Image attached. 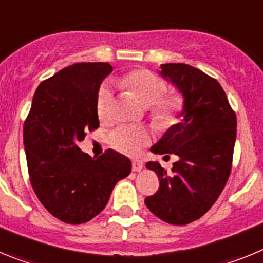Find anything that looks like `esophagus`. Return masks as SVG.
Listing matches in <instances>:
<instances>
[{
	"label": "esophagus",
	"mask_w": 263,
	"mask_h": 263,
	"mask_svg": "<svg viewBox=\"0 0 263 263\" xmlns=\"http://www.w3.org/2000/svg\"><path fill=\"white\" fill-rule=\"evenodd\" d=\"M132 167H133V171H137V173H138V171H141V170L143 168V162L139 159H133Z\"/></svg>",
	"instance_id": "obj_1"
}]
</instances>
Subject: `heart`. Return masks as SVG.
Here are the masks:
<instances>
[{
	"instance_id": "1",
	"label": "heart",
	"mask_w": 263,
	"mask_h": 263,
	"mask_svg": "<svg viewBox=\"0 0 263 263\" xmlns=\"http://www.w3.org/2000/svg\"><path fill=\"white\" fill-rule=\"evenodd\" d=\"M116 84L129 92L141 105L148 106L153 124L160 129L178 124L185 109V100L180 93H167V83L148 69H133L116 79ZM113 96L108 87L99 90L96 100L97 116L105 121L110 115ZM150 141L146 130L137 127H120L111 134L113 147L125 154H137Z\"/></svg>"
}]
</instances>
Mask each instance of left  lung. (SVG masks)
<instances>
[{
	"mask_svg": "<svg viewBox=\"0 0 263 263\" xmlns=\"http://www.w3.org/2000/svg\"><path fill=\"white\" fill-rule=\"evenodd\" d=\"M160 68V75L184 96L185 109L182 121L152 147L154 154H174L179 160L171 173L158 162L146 163L158 175L159 188L145 204L164 222L185 225L208 212L227 184L237 118L216 79L183 63H167Z\"/></svg>",
	"mask_w": 263,
	"mask_h": 263,
	"instance_id": "1",
	"label": "left lung"
}]
</instances>
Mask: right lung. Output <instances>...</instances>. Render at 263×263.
I'll return each instance as SVG.
<instances>
[{
	"label": "right lung",
	"instance_id": "add662e5",
	"mask_svg": "<svg viewBox=\"0 0 263 263\" xmlns=\"http://www.w3.org/2000/svg\"><path fill=\"white\" fill-rule=\"evenodd\" d=\"M109 63H76L36 88L23 124L31 187L58 220L88 222L108 204L111 190L132 171V162L113 150L92 158L78 146L99 127L96 100Z\"/></svg>",
	"mask_w": 263,
	"mask_h": 263
}]
</instances>
